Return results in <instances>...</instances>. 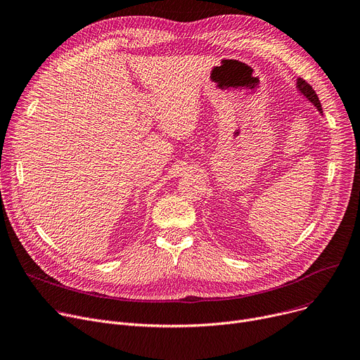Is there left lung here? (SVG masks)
<instances>
[{
  "instance_id": "obj_1",
  "label": "left lung",
  "mask_w": 360,
  "mask_h": 360,
  "mask_svg": "<svg viewBox=\"0 0 360 360\" xmlns=\"http://www.w3.org/2000/svg\"><path fill=\"white\" fill-rule=\"evenodd\" d=\"M297 88H298V91L304 95V97L323 114V108H321L320 100H319V97H317L316 91H314L313 88H311V85H309L308 82H305L302 78H298V79H297Z\"/></svg>"
}]
</instances>
